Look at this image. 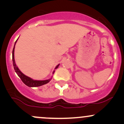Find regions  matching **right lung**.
Returning <instances> with one entry per match:
<instances>
[{"label": "right lung", "mask_w": 124, "mask_h": 124, "mask_svg": "<svg viewBox=\"0 0 124 124\" xmlns=\"http://www.w3.org/2000/svg\"><path fill=\"white\" fill-rule=\"evenodd\" d=\"M17 41L15 42V46H14L13 49V52H12V60H13V66H14V69H15V72H16V73L17 74V75L19 76V78H20L21 80H22V82H23L25 84V85L28 87H38V86H42V85H45V84L48 83V82H49V81L51 80V79H48V80H34L33 79H32L31 78H29V77L25 76V75H24L22 72H21L20 70H19V69L18 68V67L16 66L15 63V58H14V52H15V45ZM59 65H58L56 66L55 69L58 68L59 66ZM55 72V71L53 72V74Z\"/></svg>", "instance_id": "add662e5"}]
</instances>
